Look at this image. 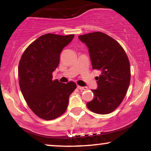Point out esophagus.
Segmentation results:
<instances>
[{"label":"esophagus","instance_id":"esophagus-1","mask_svg":"<svg viewBox=\"0 0 151 151\" xmlns=\"http://www.w3.org/2000/svg\"><path fill=\"white\" fill-rule=\"evenodd\" d=\"M77 87H78V88H79V89H80V90H86V89H87V87H86V86H81L78 85Z\"/></svg>","mask_w":151,"mask_h":151}]
</instances>
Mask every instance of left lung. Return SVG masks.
<instances>
[{"mask_svg": "<svg viewBox=\"0 0 151 151\" xmlns=\"http://www.w3.org/2000/svg\"><path fill=\"white\" fill-rule=\"evenodd\" d=\"M79 39L88 47L93 69L101 73L96 78L98 88L91 90L94 98L86 103V106L98 114H109L119 106L129 88V58L119 42L104 33L81 35Z\"/></svg>", "mask_w": 151, "mask_h": 151, "instance_id": "obj_1", "label": "left lung"}]
</instances>
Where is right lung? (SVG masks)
<instances>
[{"instance_id": "1", "label": "right lung", "mask_w": 151, "mask_h": 151, "mask_svg": "<svg viewBox=\"0 0 151 151\" xmlns=\"http://www.w3.org/2000/svg\"><path fill=\"white\" fill-rule=\"evenodd\" d=\"M73 37V34L42 35L29 45L19 62L18 77L22 96L31 110L45 120L57 118L65 112L70 95L76 88L72 81L65 84L52 80L61 51Z\"/></svg>"}]
</instances>
